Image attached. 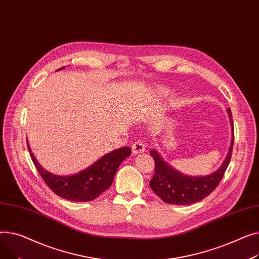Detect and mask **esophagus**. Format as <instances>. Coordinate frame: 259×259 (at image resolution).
I'll return each instance as SVG.
<instances>
[{"label": "esophagus", "instance_id": "1", "mask_svg": "<svg viewBox=\"0 0 259 259\" xmlns=\"http://www.w3.org/2000/svg\"><path fill=\"white\" fill-rule=\"evenodd\" d=\"M132 149H133V154H135V155L142 154L145 151V144L142 141H136L133 144Z\"/></svg>", "mask_w": 259, "mask_h": 259}]
</instances>
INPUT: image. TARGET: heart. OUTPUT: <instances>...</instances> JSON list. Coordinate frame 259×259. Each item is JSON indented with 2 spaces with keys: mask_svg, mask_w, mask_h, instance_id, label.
Masks as SVG:
<instances>
[{
  "mask_svg": "<svg viewBox=\"0 0 259 259\" xmlns=\"http://www.w3.org/2000/svg\"><path fill=\"white\" fill-rule=\"evenodd\" d=\"M159 93H160L162 96H165V95L168 94V91H167V90H164V89H161V90L159 91Z\"/></svg>",
  "mask_w": 259,
  "mask_h": 259,
  "instance_id": "obj_1",
  "label": "heart"
}]
</instances>
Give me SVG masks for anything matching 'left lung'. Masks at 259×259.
I'll list each match as a JSON object with an SVG mask.
<instances>
[{"instance_id": "obj_1", "label": "left lung", "mask_w": 259, "mask_h": 259, "mask_svg": "<svg viewBox=\"0 0 259 259\" xmlns=\"http://www.w3.org/2000/svg\"><path fill=\"white\" fill-rule=\"evenodd\" d=\"M227 113L229 115L232 130L231 145L223 164L214 172L207 176H187L165 162L156 149L149 151L156 165L155 175L149 182V186L163 202L171 205H190L204 200L218 187L230 163L234 142V128L230 108L227 109Z\"/></svg>"}]
</instances>
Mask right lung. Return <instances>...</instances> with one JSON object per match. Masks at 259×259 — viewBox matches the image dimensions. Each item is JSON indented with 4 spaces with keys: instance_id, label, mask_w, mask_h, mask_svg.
<instances>
[{
    "instance_id": "add662e5",
    "label": "right lung",
    "mask_w": 259,
    "mask_h": 259,
    "mask_svg": "<svg viewBox=\"0 0 259 259\" xmlns=\"http://www.w3.org/2000/svg\"><path fill=\"white\" fill-rule=\"evenodd\" d=\"M65 67L58 69L63 70ZM28 144L30 156L45 183L58 196L73 202H90L109 189L120 164L131 156V147H121L99 158L85 169L68 176H57L44 169L33 156Z\"/></svg>"
}]
</instances>
